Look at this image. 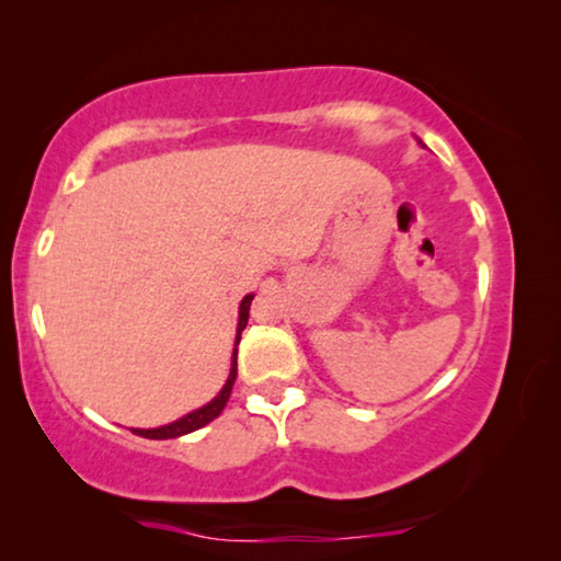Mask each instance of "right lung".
<instances>
[{
    "instance_id": "1",
    "label": "right lung",
    "mask_w": 561,
    "mask_h": 561,
    "mask_svg": "<svg viewBox=\"0 0 561 561\" xmlns=\"http://www.w3.org/2000/svg\"><path fill=\"white\" fill-rule=\"evenodd\" d=\"M252 294H248L242 298L240 304V321H237V336H234V352H232V367H229V375H227V382L221 386V390L217 396L211 398L209 403L202 405V409L186 413V416H181L179 421H173V424H165V426H158V428H133V434L137 436H145V439H175V436H183V434H191L196 432V428H202L209 424L219 416L221 411H225V405L229 401V393H232V386H234V378H237V344H240V336H242V329L248 327V319H250V304H252Z\"/></svg>"
}]
</instances>
